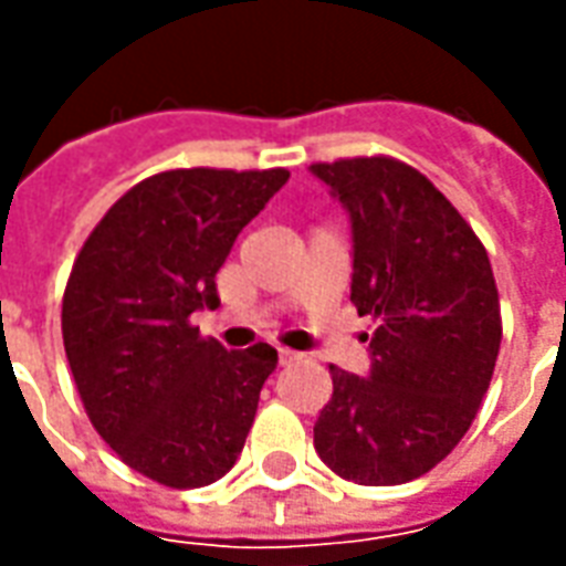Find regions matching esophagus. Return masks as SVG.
<instances>
[{
    "mask_svg": "<svg viewBox=\"0 0 566 566\" xmlns=\"http://www.w3.org/2000/svg\"><path fill=\"white\" fill-rule=\"evenodd\" d=\"M294 360H300V355H296V352H287V348H279V364H282V367H291Z\"/></svg>",
    "mask_w": 566,
    "mask_h": 566,
    "instance_id": "1",
    "label": "esophagus"
}]
</instances>
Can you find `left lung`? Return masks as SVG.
Segmentation results:
<instances>
[{
    "label": "left lung",
    "instance_id": "left-lung-1",
    "mask_svg": "<svg viewBox=\"0 0 566 566\" xmlns=\"http://www.w3.org/2000/svg\"><path fill=\"white\" fill-rule=\"evenodd\" d=\"M352 223V303L379 327L369 373L331 367L315 451L357 485L424 475L470 430L500 352L482 242L424 175L391 157L315 163Z\"/></svg>",
    "mask_w": 566,
    "mask_h": 566
}]
</instances>
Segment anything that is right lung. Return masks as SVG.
<instances>
[{
  "label": "right lung",
  "instance_id": "1",
  "mask_svg": "<svg viewBox=\"0 0 566 566\" xmlns=\"http://www.w3.org/2000/svg\"><path fill=\"white\" fill-rule=\"evenodd\" d=\"M287 169H172L117 199L81 248L63 296V345L99 437L136 473L202 488L230 473L279 364L270 345L227 352L193 312Z\"/></svg>",
  "mask_w": 566,
  "mask_h": 566
}]
</instances>
